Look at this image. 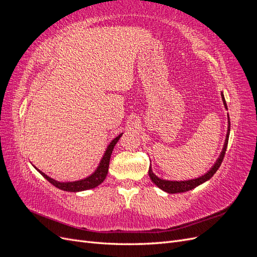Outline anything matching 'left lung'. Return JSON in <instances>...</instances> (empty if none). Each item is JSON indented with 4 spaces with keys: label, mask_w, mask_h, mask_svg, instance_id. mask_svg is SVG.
Returning a JSON list of instances; mask_svg holds the SVG:
<instances>
[{
    "label": "left lung",
    "mask_w": 257,
    "mask_h": 257,
    "mask_svg": "<svg viewBox=\"0 0 257 257\" xmlns=\"http://www.w3.org/2000/svg\"><path fill=\"white\" fill-rule=\"evenodd\" d=\"M222 95V99H223V103H224V106L225 108L227 109V105H226V102H225V98H224V95L223 93H221ZM229 118V116H228ZM229 131H230V121L228 119V130H227V135H226V141H225V144H224V148L223 150L221 152V155L220 158L217 159L216 163L213 165V167L209 170V172L201 176L197 179H193V180H189V181H167V180H163V179H160L158 178L157 176H155L153 173H152V169L151 167H149V176H150V179L152 180V182L158 185L159 188L163 191H165L167 193H170V194H175V193H183V192H186V191H190L194 188H196V186H198L199 184L204 183L205 181L209 180L210 178H211L215 173L216 170L220 168L222 162H223V159H224V155H225V152H226V148H227V144H228V137H229Z\"/></svg>",
    "instance_id": "obj_1"
}]
</instances>
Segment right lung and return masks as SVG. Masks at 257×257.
Here are the masks:
<instances>
[{"mask_svg": "<svg viewBox=\"0 0 257 257\" xmlns=\"http://www.w3.org/2000/svg\"><path fill=\"white\" fill-rule=\"evenodd\" d=\"M122 136V134H120L118 137H115L113 141L108 146L107 150L104 154V157L100 161L99 165L97 167V169L95 170V173H93L91 176H89L88 178L82 179V180L79 181H75V182H66V183H62V182H58L56 180H53L50 177H48L47 175H45L41 170H37L40 172V174L52 184L56 186V188L63 190L66 192H80V191H85V190H90L93 188H96L97 185H99L102 183L105 178L108 174V168H109V162H110V157L111 153L113 150V147L115 146V144L118 143V141L120 139V137Z\"/></svg>", "mask_w": 257, "mask_h": 257, "instance_id": "obj_1", "label": "right lung"}]
</instances>
